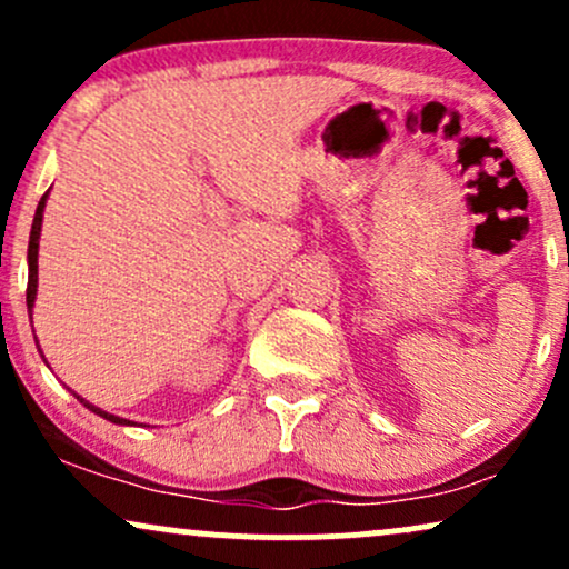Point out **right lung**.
<instances>
[{
    "instance_id": "1",
    "label": "right lung",
    "mask_w": 569,
    "mask_h": 569,
    "mask_svg": "<svg viewBox=\"0 0 569 569\" xmlns=\"http://www.w3.org/2000/svg\"><path fill=\"white\" fill-rule=\"evenodd\" d=\"M48 194H50V192H44V194H42V200H39L37 213H34V224H31V234H29V289H26V305H29V310H31V307H34V299H37V257H39V232H42V213H44V202H48ZM42 358H44V356H42ZM74 396H77V393H74ZM77 398H80V403H84V407H88L90 411H96V415H98V417H103V420L114 422V426H133V422L126 420V417L109 415V411L98 409V407H93V403H90V401H84L82 396H77Z\"/></svg>"
}]
</instances>
